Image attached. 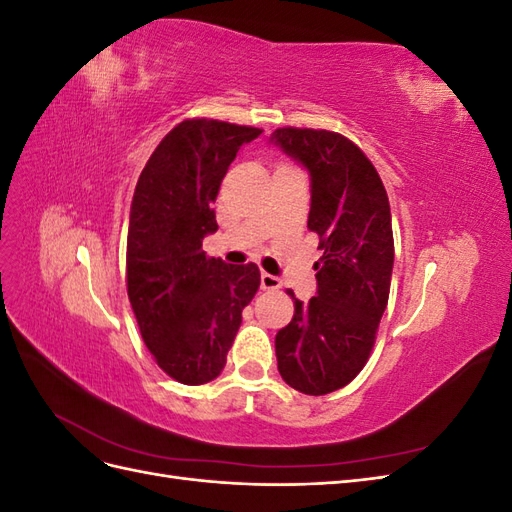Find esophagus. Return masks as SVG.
<instances>
[{
	"label": "esophagus",
	"instance_id": "34e87169",
	"mask_svg": "<svg viewBox=\"0 0 512 512\" xmlns=\"http://www.w3.org/2000/svg\"><path fill=\"white\" fill-rule=\"evenodd\" d=\"M260 288L262 290H277V288H282V280H280V277L262 271L260 273Z\"/></svg>",
	"mask_w": 512,
	"mask_h": 512
}]
</instances>
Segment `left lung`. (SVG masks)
Segmentation results:
<instances>
[{"label":"left lung","mask_w":512,"mask_h":512,"mask_svg":"<svg viewBox=\"0 0 512 512\" xmlns=\"http://www.w3.org/2000/svg\"><path fill=\"white\" fill-rule=\"evenodd\" d=\"M271 141L309 170L307 228L324 250L314 265L318 294L307 303L294 299L292 320L275 335L277 369L294 391L327 395L359 376L389 303V196L374 164L344 134L288 126Z\"/></svg>","instance_id":"obj_1"}]
</instances>
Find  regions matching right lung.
Instances as JSON below:
<instances>
[{
	"label": "right lung",
	"mask_w": 512,
	"mask_h": 512,
	"mask_svg": "<svg viewBox=\"0 0 512 512\" xmlns=\"http://www.w3.org/2000/svg\"><path fill=\"white\" fill-rule=\"evenodd\" d=\"M260 128L220 119H183L151 153L138 177L128 228L126 286L143 342L164 374L207 384L222 374L254 299L260 271L203 252L218 230L220 183L241 145Z\"/></svg>",
	"instance_id": "right-lung-1"
}]
</instances>
